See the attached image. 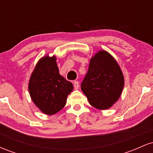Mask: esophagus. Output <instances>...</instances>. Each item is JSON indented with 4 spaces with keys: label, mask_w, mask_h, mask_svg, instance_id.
<instances>
[{
    "label": "esophagus",
    "mask_w": 153,
    "mask_h": 153,
    "mask_svg": "<svg viewBox=\"0 0 153 153\" xmlns=\"http://www.w3.org/2000/svg\"><path fill=\"white\" fill-rule=\"evenodd\" d=\"M73 85H74V88L75 89H78L79 88V83L78 81H75L73 82Z\"/></svg>",
    "instance_id": "esophagus-1"
}]
</instances>
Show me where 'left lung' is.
Listing matches in <instances>:
<instances>
[{
    "mask_svg": "<svg viewBox=\"0 0 153 153\" xmlns=\"http://www.w3.org/2000/svg\"><path fill=\"white\" fill-rule=\"evenodd\" d=\"M124 85V75L119 64L108 52L101 50L91 59L80 87L91 106L105 110L119 99Z\"/></svg>",
    "mask_w": 153,
    "mask_h": 153,
    "instance_id": "left-lung-1",
    "label": "left lung"
}]
</instances>
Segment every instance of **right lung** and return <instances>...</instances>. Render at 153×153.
Segmentation results:
<instances>
[{
    "label": "right lung",
    "instance_id": "right-lung-1",
    "mask_svg": "<svg viewBox=\"0 0 153 153\" xmlns=\"http://www.w3.org/2000/svg\"><path fill=\"white\" fill-rule=\"evenodd\" d=\"M73 85L59 75L56 57L46 55L38 61L29 82L34 104L47 115L57 113L65 106Z\"/></svg>",
    "mask_w": 153,
    "mask_h": 153
}]
</instances>
